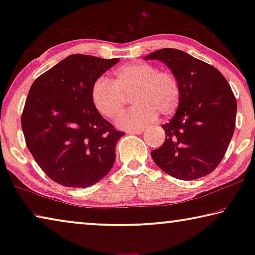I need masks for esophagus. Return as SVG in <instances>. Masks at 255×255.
I'll return each instance as SVG.
<instances>
[{"mask_svg": "<svg viewBox=\"0 0 255 255\" xmlns=\"http://www.w3.org/2000/svg\"><path fill=\"white\" fill-rule=\"evenodd\" d=\"M128 133H137V135H141L144 132V128H137V129H131V130H128Z\"/></svg>", "mask_w": 255, "mask_h": 255, "instance_id": "34e87169", "label": "esophagus"}]
</instances>
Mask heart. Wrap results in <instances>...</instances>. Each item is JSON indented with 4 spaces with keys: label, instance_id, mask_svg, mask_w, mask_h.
Returning a JSON list of instances; mask_svg holds the SVG:
<instances>
[{
    "label": "heart",
    "instance_id": "heart-1",
    "mask_svg": "<svg viewBox=\"0 0 255 255\" xmlns=\"http://www.w3.org/2000/svg\"><path fill=\"white\" fill-rule=\"evenodd\" d=\"M133 92L135 107L123 112L116 125L124 129H137L154 122L157 115H173L181 99L176 77L169 72L157 71L148 63L135 62L119 67L115 81L101 75L94 80L91 100L96 110L106 118H114L123 109L125 96Z\"/></svg>",
    "mask_w": 255,
    "mask_h": 255
}]
</instances>
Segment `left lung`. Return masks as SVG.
Returning a JSON list of instances; mask_svg holds the SVG:
<instances>
[{
  "label": "left lung",
  "mask_w": 255,
  "mask_h": 255,
  "mask_svg": "<svg viewBox=\"0 0 255 255\" xmlns=\"http://www.w3.org/2000/svg\"><path fill=\"white\" fill-rule=\"evenodd\" d=\"M145 59H157L170 68L181 88L174 117L162 125L165 140L150 152L156 165L180 180L211 173L225 155L235 129L237 103L217 68L182 50L163 48Z\"/></svg>",
  "instance_id": "8db88e82"
}]
</instances>
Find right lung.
<instances>
[{
  "label": "right lung",
  "mask_w": 255,
  "mask_h": 255,
  "mask_svg": "<svg viewBox=\"0 0 255 255\" xmlns=\"http://www.w3.org/2000/svg\"><path fill=\"white\" fill-rule=\"evenodd\" d=\"M118 62L71 55L29 90L21 116L25 144L40 169L64 187H90L114 165L116 145L125 132L96 110L91 88Z\"/></svg>",
  "instance_id": "right-lung-1"
}]
</instances>
